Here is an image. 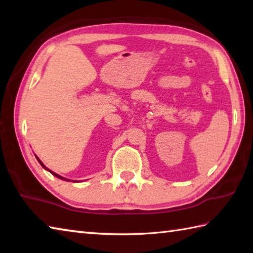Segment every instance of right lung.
Listing matches in <instances>:
<instances>
[{
	"label": "right lung",
	"instance_id": "right-lung-1",
	"mask_svg": "<svg viewBox=\"0 0 253 253\" xmlns=\"http://www.w3.org/2000/svg\"><path fill=\"white\" fill-rule=\"evenodd\" d=\"M37 158V160H38V162L39 163H41V165H42V167L43 168V169H46L47 171H49V172H50L51 173V174H53L54 176H57V177H59V179H61V180H67V181H70V180H68V179H66V177H62V176H60V175H59V174H57V173H54V172H52V171H50V170H49V169H47V168L46 167H44V165H43V163L41 161V160H39L38 159V157H36Z\"/></svg>",
	"mask_w": 253,
	"mask_h": 253
}]
</instances>
